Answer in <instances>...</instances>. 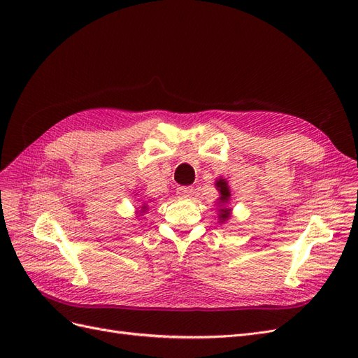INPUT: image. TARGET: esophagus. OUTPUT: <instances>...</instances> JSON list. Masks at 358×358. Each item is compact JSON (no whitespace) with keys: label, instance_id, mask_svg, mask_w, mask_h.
I'll list each match as a JSON object with an SVG mask.
<instances>
[{"label":"esophagus","instance_id":"esophagus-1","mask_svg":"<svg viewBox=\"0 0 358 358\" xmlns=\"http://www.w3.org/2000/svg\"><path fill=\"white\" fill-rule=\"evenodd\" d=\"M178 196L180 199H191L194 196V188L192 187H179Z\"/></svg>","mask_w":358,"mask_h":358}]
</instances>
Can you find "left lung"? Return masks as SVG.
<instances>
[{
  "label": "left lung",
  "instance_id": "1",
  "mask_svg": "<svg viewBox=\"0 0 358 358\" xmlns=\"http://www.w3.org/2000/svg\"><path fill=\"white\" fill-rule=\"evenodd\" d=\"M216 188H218V191L221 194L220 203H227V201L230 200L231 194H230V189H229V183H227L225 179L216 180ZM230 212H231V209H227V208L220 209V222H224V221L229 220L230 218Z\"/></svg>",
  "mask_w": 358,
  "mask_h": 358
}]
</instances>
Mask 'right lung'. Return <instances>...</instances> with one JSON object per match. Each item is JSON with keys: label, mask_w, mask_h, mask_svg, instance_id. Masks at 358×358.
<instances>
[{"label": "right lung", "mask_w": 358, "mask_h": 358, "mask_svg": "<svg viewBox=\"0 0 358 358\" xmlns=\"http://www.w3.org/2000/svg\"><path fill=\"white\" fill-rule=\"evenodd\" d=\"M146 210V206H142V210H140V212H145Z\"/></svg>", "instance_id": "add662e5"}]
</instances>
